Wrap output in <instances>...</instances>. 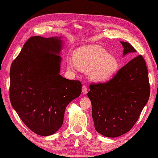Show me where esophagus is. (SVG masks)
I'll list each match as a JSON object with an SVG mask.
<instances>
[{"label": "esophagus", "instance_id": "obj_1", "mask_svg": "<svg viewBox=\"0 0 158 158\" xmlns=\"http://www.w3.org/2000/svg\"><path fill=\"white\" fill-rule=\"evenodd\" d=\"M82 93L83 94H87V88L85 85H83L82 86Z\"/></svg>", "mask_w": 158, "mask_h": 158}]
</instances>
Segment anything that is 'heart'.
I'll use <instances>...</instances> for the list:
<instances>
[{
    "label": "heart",
    "instance_id": "b5f03b06",
    "mask_svg": "<svg viewBox=\"0 0 158 158\" xmlns=\"http://www.w3.org/2000/svg\"><path fill=\"white\" fill-rule=\"evenodd\" d=\"M68 67L71 69L77 67L87 70L89 77L96 81L110 78L118 68V63L114 56L96 44L79 47L74 51L73 61L69 60Z\"/></svg>",
    "mask_w": 158,
    "mask_h": 158
}]
</instances>
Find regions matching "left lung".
<instances>
[{"label": "left lung", "mask_w": 158, "mask_h": 158, "mask_svg": "<svg viewBox=\"0 0 158 158\" xmlns=\"http://www.w3.org/2000/svg\"><path fill=\"white\" fill-rule=\"evenodd\" d=\"M121 44L124 48L123 55L136 52L129 43ZM87 95L96 131L109 137L130 131L150 95L148 71L142 55L133 57L108 81L91 83Z\"/></svg>", "instance_id": "left-lung-1"}]
</instances>
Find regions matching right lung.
<instances>
[{
    "label": "right lung",
    "instance_id": "1",
    "mask_svg": "<svg viewBox=\"0 0 158 158\" xmlns=\"http://www.w3.org/2000/svg\"><path fill=\"white\" fill-rule=\"evenodd\" d=\"M60 38L31 37L12 63V106L28 128L38 135L53 134L62 126L64 110L81 93V83L59 74Z\"/></svg>",
    "mask_w": 158,
    "mask_h": 158
}]
</instances>
